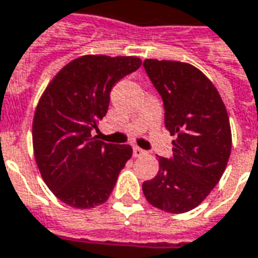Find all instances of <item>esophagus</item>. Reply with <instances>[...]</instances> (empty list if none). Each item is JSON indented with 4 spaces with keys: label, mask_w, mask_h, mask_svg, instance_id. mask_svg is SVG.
Returning a JSON list of instances; mask_svg holds the SVG:
<instances>
[{
    "label": "esophagus",
    "mask_w": 258,
    "mask_h": 258,
    "mask_svg": "<svg viewBox=\"0 0 258 258\" xmlns=\"http://www.w3.org/2000/svg\"><path fill=\"white\" fill-rule=\"evenodd\" d=\"M133 153H134L135 157H140V156H142V155H145L146 152L144 151V149L138 148V146H134V149H133Z\"/></svg>",
    "instance_id": "obj_1"
}]
</instances>
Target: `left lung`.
Segmentation results:
<instances>
[{"label": "left lung", "instance_id": "1", "mask_svg": "<svg viewBox=\"0 0 258 258\" xmlns=\"http://www.w3.org/2000/svg\"><path fill=\"white\" fill-rule=\"evenodd\" d=\"M146 74L164 105L173 156L159 157V173L145 181L146 200L167 213L199 206L227 167L232 135L227 107L210 80L185 62L146 59Z\"/></svg>", "mask_w": 258, "mask_h": 258}]
</instances>
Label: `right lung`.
I'll return each instance as SVG.
<instances>
[{
	"mask_svg": "<svg viewBox=\"0 0 258 258\" xmlns=\"http://www.w3.org/2000/svg\"><path fill=\"white\" fill-rule=\"evenodd\" d=\"M142 64L137 56L84 55L48 84L33 118L34 157L52 194L76 209L105 203L133 155L130 145L91 137L105 117L113 85Z\"/></svg>",
	"mask_w": 258,
	"mask_h": 258,
	"instance_id": "obj_1",
	"label": "right lung"
}]
</instances>
